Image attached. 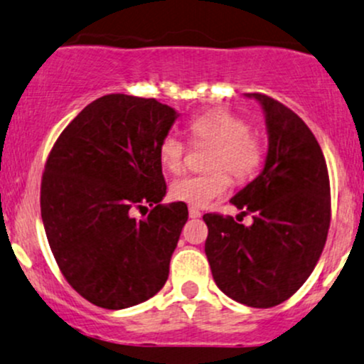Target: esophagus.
Returning <instances> with one entry per match:
<instances>
[{
	"label": "esophagus",
	"instance_id": "obj_1",
	"mask_svg": "<svg viewBox=\"0 0 364 364\" xmlns=\"http://www.w3.org/2000/svg\"><path fill=\"white\" fill-rule=\"evenodd\" d=\"M200 215H202V212H200L198 208H196V207H190V217H191V219H198Z\"/></svg>",
	"mask_w": 364,
	"mask_h": 364
}]
</instances>
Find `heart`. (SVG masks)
I'll use <instances>...</instances> for the list:
<instances>
[{
  "mask_svg": "<svg viewBox=\"0 0 364 364\" xmlns=\"http://www.w3.org/2000/svg\"><path fill=\"white\" fill-rule=\"evenodd\" d=\"M191 136L196 141L214 145L207 174H188L174 179L171 196L188 205L203 207L223 196L229 188V176L236 181H248L257 174L263 161L262 140L250 132L243 118L225 109H214L195 116L188 123ZM185 144L174 133H169L159 144V159L169 173H179L185 164Z\"/></svg>",
  "mask_w": 364,
  "mask_h": 364,
  "instance_id": "b5f03b06",
  "label": "heart"
}]
</instances>
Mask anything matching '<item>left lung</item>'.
<instances>
[{"label": "left lung", "mask_w": 364, "mask_h": 364, "mask_svg": "<svg viewBox=\"0 0 364 364\" xmlns=\"http://www.w3.org/2000/svg\"><path fill=\"white\" fill-rule=\"evenodd\" d=\"M269 150L262 173L231 198L253 224L205 214V255L220 291L252 308L289 299L310 277L327 241L330 183L323 152L296 112L263 94Z\"/></svg>", "instance_id": "obj_1"}]
</instances>
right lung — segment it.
<instances>
[{
    "label": "right lung",
    "mask_w": 364,
    "mask_h": 364,
    "mask_svg": "<svg viewBox=\"0 0 364 364\" xmlns=\"http://www.w3.org/2000/svg\"><path fill=\"white\" fill-rule=\"evenodd\" d=\"M178 111L156 99L109 94L56 140L41 185V215L63 275L87 301L123 310L162 289L188 207L162 205L159 144ZM156 207L141 221L131 208Z\"/></svg>",
    "instance_id": "1"
}]
</instances>
